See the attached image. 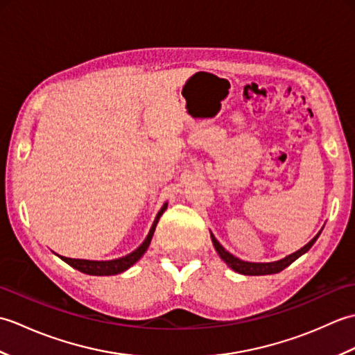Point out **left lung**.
<instances>
[{"label": "left lung", "instance_id": "left-lung-1", "mask_svg": "<svg viewBox=\"0 0 355 355\" xmlns=\"http://www.w3.org/2000/svg\"><path fill=\"white\" fill-rule=\"evenodd\" d=\"M320 232L306 245H304L302 248H299L297 252H294L288 256H285L284 259H279V261H275V262H247V261H243V259L236 258V256H233L232 253L225 250V248L220 243H218L216 238L214 236V233H210V238H212V243H214L216 253L220 254V258L225 263H227V266L233 271H236V273H239V275H247V276H263V275L279 273V271H282L284 268L288 267L291 262H294L297 258H300V256H302L304 253H306L313 247L315 241H318Z\"/></svg>", "mask_w": 355, "mask_h": 355}]
</instances>
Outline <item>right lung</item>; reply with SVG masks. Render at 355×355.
Wrapping results in <instances>:
<instances>
[{
	"label": "right lung",
	"instance_id": "obj_1",
	"mask_svg": "<svg viewBox=\"0 0 355 355\" xmlns=\"http://www.w3.org/2000/svg\"><path fill=\"white\" fill-rule=\"evenodd\" d=\"M168 209V202H164L162 206V209L158 210V214L155 216V220L150 225L148 236L145 238V241L135 248L134 252L128 253L126 256H122V258H117V259H110V261H89V259H71V258H65V256H59L64 262L69 263L73 268H76L82 273L85 275H92V276H111V275H119V273H123L130 267H132L135 262H137L145 252L148 250V247L150 244V239L154 236V232L157 227V223L160 220V216L163 215L164 210Z\"/></svg>",
	"mask_w": 355,
	"mask_h": 355
}]
</instances>
